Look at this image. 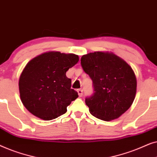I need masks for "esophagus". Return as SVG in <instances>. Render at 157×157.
I'll return each mask as SVG.
<instances>
[{"instance_id": "34e87169", "label": "esophagus", "mask_w": 157, "mask_h": 157, "mask_svg": "<svg viewBox=\"0 0 157 157\" xmlns=\"http://www.w3.org/2000/svg\"><path fill=\"white\" fill-rule=\"evenodd\" d=\"M77 91H78V96H80V97H81L83 95V90L82 89H78L77 90Z\"/></svg>"}]
</instances>
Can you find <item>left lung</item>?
Here are the masks:
<instances>
[{
	"label": "left lung",
	"instance_id": "left-lung-1",
	"mask_svg": "<svg viewBox=\"0 0 157 157\" xmlns=\"http://www.w3.org/2000/svg\"><path fill=\"white\" fill-rule=\"evenodd\" d=\"M81 64L93 81L94 93L85 99L91 115L111 121L129 109L136 95V78L127 63L113 53L94 52L83 56Z\"/></svg>",
	"mask_w": 157,
	"mask_h": 157
}]
</instances>
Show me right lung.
I'll return each mask as SVG.
<instances>
[{
	"label": "right lung",
	"mask_w": 157,
	"mask_h": 157,
	"mask_svg": "<svg viewBox=\"0 0 157 157\" xmlns=\"http://www.w3.org/2000/svg\"><path fill=\"white\" fill-rule=\"evenodd\" d=\"M78 61L77 55L48 52L28 63L18 84L21 101L32 114L48 121L66 112L78 96L66 73Z\"/></svg>",
	"instance_id": "add662e5"
}]
</instances>
